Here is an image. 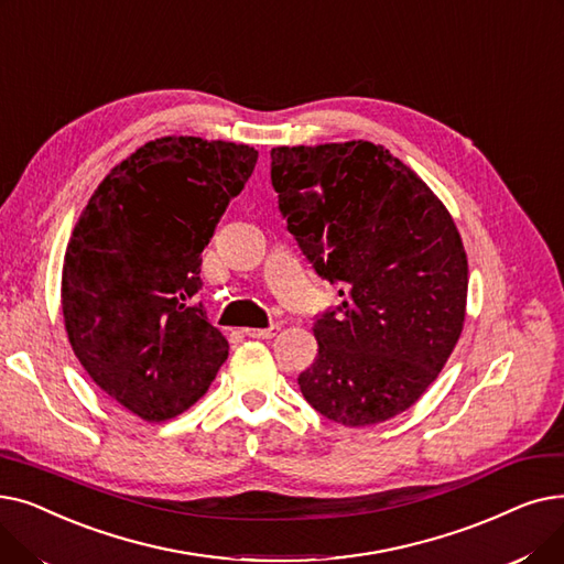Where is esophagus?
<instances>
[{"instance_id": "1", "label": "esophagus", "mask_w": 564, "mask_h": 564, "mask_svg": "<svg viewBox=\"0 0 564 564\" xmlns=\"http://www.w3.org/2000/svg\"><path fill=\"white\" fill-rule=\"evenodd\" d=\"M248 337H257V339H273L280 333V326H268V328H246L243 330Z\"/></svg>"}]
</instances>
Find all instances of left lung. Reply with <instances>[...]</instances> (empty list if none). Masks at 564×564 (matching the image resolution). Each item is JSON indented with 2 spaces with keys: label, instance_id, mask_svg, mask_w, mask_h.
<instances>
[{
  "label": "left lung",
  "instance_id": "obj_1",
  "mask_svg": "<svg viewBox=\"0 0 564 564\" xmlns=\"http://www.w3.org/2000/svg\"><path fill=\"white\" fill-rule=\"evenodd\" d=\"M273 187L289 231L341 305L312 328L299 386L344 426L411 409L457 346L468 257L445 204L386 147L365 140L275 147Z\"/></svg>",
  "mask_w": 564,
  "mask_h": 564
}]
</instances>
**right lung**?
Here are the masks:
<instances>
[{
    "label": "right lung",
    "instance_id": "add662e5",
    "mask_svg": "<svg viewBox=\"0 0 564 564\" xmlns=\"http://www.w3.org/2000/svg\"><path fill=\"white\" fill-rule=\"evenodd\" d=\"M248 144L170 135L110 170L73 227L62 312L94 383L132 415L191 409L229 356L202 305V250L254 172Z\"/></svg>",
    "mask_w": 564,
    "mask_h": 564
}]
</instances>
